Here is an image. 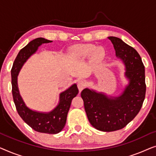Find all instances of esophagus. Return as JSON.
Wrapping results in <instances>:
<instances>
[{
	"label": "esophagus",
	"mask_w": 156,
	"mask_h": 156,
	"mask_svg": "<svg viewBox=\"0 0 156 156\" xmlns=\"http://www.w3.org/2000/svg\"><path fill=\"white\" fill-rule=\"evenodd\" d=\"M86 85H87L86 83L83 82V81H80V82H78L77 86H78V89H79V91H80V92H81V91L85 88Z\"/></svg>",
	"instance_id": "esophagus-1"
}]
</instances>
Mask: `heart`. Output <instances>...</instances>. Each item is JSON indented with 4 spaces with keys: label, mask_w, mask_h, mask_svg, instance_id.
Masks as SVG:
<instances>
[{
    "label": "heart",
    "mask_w": 156,
    "mask_h": 156,
    "mask_svg": "<svg viewBox=\"0 0 156 156\" xmlns=\"http://www.w3.org/2000/svg\"><path fill=\"white\" fill-rule=\"evenodd\" d=\"M71 54L76 59H84L89 57L94 64H100L106 57V52L102 47L90 43L76 44L72 47Z\"/></svg>",
    "instance_id": "b5f03b06"
}]
</instances>
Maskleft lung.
Listing matches in <instances>:
<instances>
[{"instance_id":"8db88e82","label":"left lung","mask_w":156,"mask_h":156,"mask_svg":"<svg viewBox=\"0 0 156 156\" xmlns=\"http://www.w3.org/2000/svg\"><path fill=\"white\" fill-rule=\"evenodd\" d=\"M108 38L116 56L124 64V75L129 84L117 97L88 88L81 93L89 123L96 129L106 132L123 129L135 118L141 108L146 89L144 65L137 51L120 38Z\"/></svg>"}]
</instances>
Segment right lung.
<instances>
[{
	"label": "right lung",
	"instance_id": "add662e5",
	"mask_svg": "<svg viewBox=\"0 0 156 156\" xmlns=\"http://www.w3.org/2000/svg\"><path fill=\"white\" fill-rule=\"evenodd\" d=\"M51 40L38 37L32 40L20 50L15 59L11 69L12 93L17 112L29 126L40 133L56 134L65 127L72 100L79 92L76 84H72L59 94V101L56 107L50 112H40L27 107L21 97L18 86V76L26 61L42 44L52 42Z\"/></svg>",
	"mask_w": 156,
	"mask_h": 156
}]
</instances>
